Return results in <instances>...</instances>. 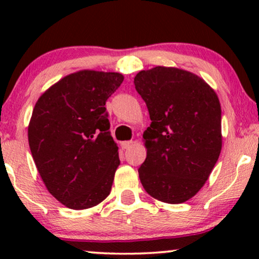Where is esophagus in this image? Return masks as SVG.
<instances>
[{"label":"esophagus","instance_id":"esophagus-1","mask_svg":"<svg viewBox=\"0 0 259 259\" xmlns=\"http://www.w3.org/2000/svg\"><path fill=\"white\" fill-rule=\"evenodd\" d=\"M132 145H133L132 141H123L121 142V148H123V150H126V148H129Z\"/></svg>","mask_w":259,"mask_h":259}]
</instances>
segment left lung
I'll list each match as a JSON object with an SVG mask.
<instances>
[{
  "mask_svg": "<svg viewBox=\"0 0 259 259\" xmlns=\"http://www.w3.org/2000/svg\"><path fill=\"white\" fill-rule=\"evenodd\" d=\"M134 84L151 119L140 181L156 200L183 203L200 191L221 154L218 96L204 80L178 68L141 70Z\"/></svg>",
  "mask_w": 259,
  "mask_h": 259,
  "instance_id": "1",
  "label": "left lung"
}]
</instances>
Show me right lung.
I'll return each mask as SVG.
<instances>
[{
	"mask_svg": "<svg viewBox=\"0 0 259 259\" xmlns=\"http://www.w3.org/2000/svg\"><path fill=\"white\" fill-rule=\"evenodd\" d=\"M119 73L80 70L41 95L29 124V146L41 179L70 209L99 204L119 165L106 101L119 88Z\"/></svg>",
	"mask_w": 259,
	"mask_h": 259,
	"instance_id": "obj_1",
	"label": "right lung"
}]
</instances>
